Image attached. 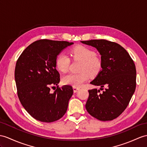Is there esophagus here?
Instances as JSON below:
<instances>
[{"label":"esophagus","instance_id":"esophagus-1","mask_svg":"<svg viewBox=\"0 0 147 147\" xmlns=\"http://www.w3.org/2000/svg\"><path fill=\"white\" fill-rule=\"evenodd\" d=\"M73 89H74V92L75 93H76L78 90H79V88L78 87H73Z\"/></svg>","mask_w":147,"mask_h":147}]
</instances>
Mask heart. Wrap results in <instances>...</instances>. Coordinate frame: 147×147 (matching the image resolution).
<instances>
[{
	"instance_id": "b5f03b06",
	"label": "heart",
	"mask_w": 147,
	"mask_h": 147,
	"mask_svg": "<svg viewBox=\"0 0 147 147\" xmlns=\"http://www.w3.org/2000/svg\"><path fill=\"white\" fill-rule=\"evenodd\" d=\"M71 55L74 59L80 60L82 64L80 74H69L62 78V82L65 85L79 87L83 85L89 78V74L95 76L97 74L101 68V62L96 58L94 51L85 46H77L71 50ZM70 59L66 54L60 53L57 55L55 65L60 71L65 73L69 69Z\"/></svg>"
}]
</instances>
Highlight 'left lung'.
Listing matches in <instances>:
<instances>
[{
	"label": "left lung",
	"instance_id": "left-lung-1",
	"mask_svg": "<svg viewBox=\"0 0 147 147\" xmlns=\"http://www.w3.org/2000/svg\"><path fill=\"white\" fill-rule=\"evenodd\" d=\"M81 42L95 48L101 55L102 69L90 82L100 88L88 90L86 110L99 120H112L127 108L135 92V63L126 50L117 43L103 39ZM104 86L105 90L100 93Z\"/></svg>",
	"mask_w": 147,
	"mask_h": 147
}]
</instances>
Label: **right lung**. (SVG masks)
Wrapping results in <instances>:
<instances>
[{
  "mask_svg": "<svg viewBox=\"0 0 147 147\" xmlns=\"http://www.w3.org/2000/svg\"><path fill=\"white\" fill-rule=\"evenodd\" d=\"M73 44L67 41L39 40L28 45L18 59L15 69L18 96L35 119L53 122L66 113L74 93L72 87L64 85L53 93L50 92V87L60 82L55 65L57 55Z\"/></svg>",
  "mask_w": 147,
  "mask_h": 147,
  "instance_id": "add662e5",
  "label": "right lung"
}]
</instances>
